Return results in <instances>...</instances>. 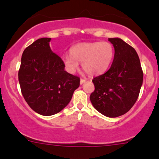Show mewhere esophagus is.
<instances>
[{
	"mask_svg": "<svg viewBox=\"0 0 159 159\" xmlns=\"http://www.w3.org/2000/svg\"><path fill=\"white\" fill-rule=\"evenodd\" d=\"M85 81H86V80H85V79H82V78H81V79L80 80V84H84V83L85 82Z\"/></svg>",
	"mask_w": 159,
	"mask_h": 159,
	"instance_id": "1",
	"label": "esophagus"
}]
</instances>
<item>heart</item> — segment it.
I'll list each match as a JSON object with an SVG mask.
<instances>
[{
    "label": "heart",
    "mask_w": 159,
    "mask_h": 159,
    "mask_svg": "<svg viewBox=\"0 0 159 159\" xmlns=\"http://www.w3.org/2000/svg\"><path fill=\"white\" fill-rule=\"evenodd\" d=\"M70 55L63 57V65L68 73L73 74L81 62L89 75H99L109 68L115 57V48L108 41L80 43L70 49Z\"/></svg>",
    "instance_id": "heart-1"
}]
</instances>
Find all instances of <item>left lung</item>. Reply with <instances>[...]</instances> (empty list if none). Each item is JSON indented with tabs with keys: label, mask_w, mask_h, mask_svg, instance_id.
Segmentation results:
<instances>
[{
	"label": "left lung",
	"mask_w": 159,
	"mask_h": 159,
	"mask_svg": "<svg viewBox=\"0 0 159 159\" xmlns=\"http://www.w3.org/2000/svg\"><path fill=\"white\" fill-rule=\"evenodd\" d=\"M115 48L109 70L92 80L94 91L90 96L98 111L109 118L127 113L139 95L143 71L136 51L118 38H108Z\"/></svg>",
	"instance_id": "8db88e82"
}]
</instances>
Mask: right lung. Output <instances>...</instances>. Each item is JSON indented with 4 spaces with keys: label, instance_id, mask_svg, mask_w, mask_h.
<instances>
[{
    "label": "right lung",
    "instance_id": "1",
    "mask_svg": "<svg viewBox=\"0 0 159 159\" xmlns=\"http://www.w3.org/2000/svg\"><path fill=\"white\" fill-rule=\"evenodd\" d=\"M51 38L36 40L22 54L18 80L21 93L35 112L50 116L60 112L80 85V78L65 70L50 48Z\"/></svg>",
    "mask_w": 159,
    "mask_h": 159
}]
</instances>
